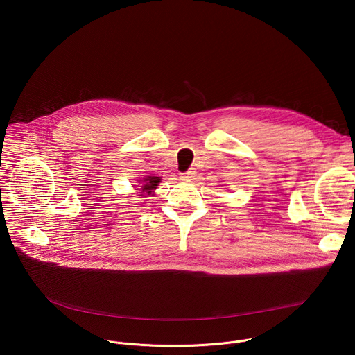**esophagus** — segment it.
<instances>
[{
    "label": "esophagus",
    "mask_w": 355,
    "mask_h": 355,
    "mask_svg": "<svg viewBox=\"0 0 355 355\" xmlns=\"http://www.w3.org/2000/svg\"><path fill=\"white\" fill-rule=\"evenodd\" d=\"M195 174H196V171H195V168H189L188 171H185L184 173V178H193L195 177Z\"/></svg>",
    "instance_id": "34e87169"
}]
</instances>
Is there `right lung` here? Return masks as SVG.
Segmentation results:
<instances>
[{"mask_svg":"<svg viewBox=\"0 0 355 355\" xmlns=\"http://www.w3.org/2000/svg\"><path fill=\"white\" fill-rule=\"evenodd\" d=\"M160 177H151V175H147L144 177V180H141L143 182H140V191L139 193H147V195H151V192H153V189L157 188V184L160 182Z\"/></svg>","mask_w":355,"mask_h":355,"instance_id":"right-lung-1","label":"right lung"}]
</instances>
